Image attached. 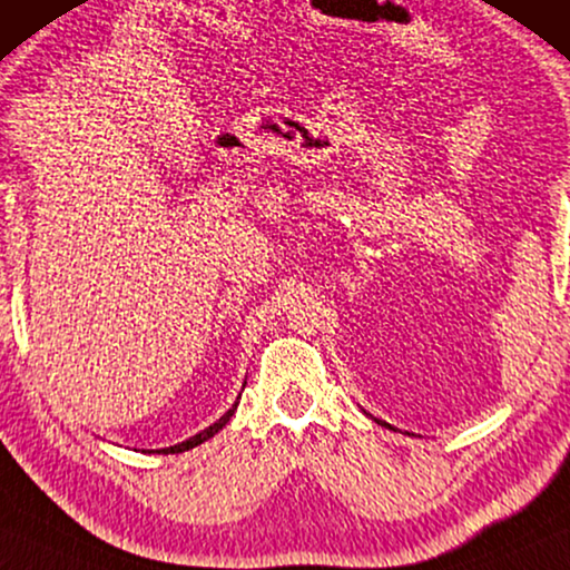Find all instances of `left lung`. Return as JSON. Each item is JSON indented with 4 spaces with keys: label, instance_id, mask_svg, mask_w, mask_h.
I'll return each instance as SVG.
<instances>
[{
    "label": "left lung",
    "instance_id": "left-lung-1",
    "mask_svg": "<svg viewBox=\"0 0 570 570\" xmlns=\"http://www.w3.org/2000/svg\"><path fill=\"white\" fill-rule=\"evenodd\" d=\"M376 423H382V421H376ZM382 426H390V423H382Z\"/></svg>",
    "mask_w": 570,
    "mask_h": 570
}]
</instances>
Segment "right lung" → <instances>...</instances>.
<instances>
[{"mask_svg":"<svg viewBox=\"0 0 570 570\" xmlns=\"http://www.w3.org/2000/svg\"><path fill=\"white\" fill-rule=\"evenodd\" d=\"M235 411H237V403H235V405H232V407H229V411H227V413H224V415H222V419L214 423V426H208V429H204V431H202V434L190 436V439H188V442H183V444H175V446H170V449H159V452H163V454H178V452H188V449H194V446H198V444H204V442H206V439H212L214 434H219V431H222V426H227V421L232 419V413H235Z\"/></svg>","mask_w":570,"mask_h":570,"instance_id":"add662e5","label":"right lung"}]
</instances>
